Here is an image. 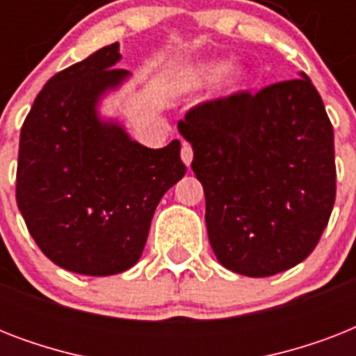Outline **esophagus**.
Segmentation results:
<instances>
[{
  "instance_id": "obj_1",
  "label": "esophagus",
  "mask_w": 356,
  "mask_h": 356,
  "mask_svg": "<svg viewBox=\"0 0 356 356\" xmlns=\"http://www.w3.org/2000/svg\"><path fill=\"white\" fill-rule=\"evenodd\" d=\"M181 159H183V162L186 164V166H190V164H192V159H194V151H192V145L186 144V142H184L183 147H181Z\"/></svg>"
}]
</instances>
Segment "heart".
<instances>
[{
  "instance_id": "heart-1",
  "label": "heart",
  "mask_w": 356,
  "mask_h": 356,
  "mask_svg": "<svg viewBox=\"0 0 356 356\" xmlns=\"http://www.w3.org/2000/svg\"><path fill=\"white\" fill-rule=\"evenodd\" d=\"M222 70H223V64L220 63H201L194 68L192 77H194L195 83H205V81L214 79ZM238 81H240V72H238V70H227L222 77V85L234 86Z\"/></svg>"
}]
</instances>
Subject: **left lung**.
Wrapping results in <instances>:
<instances>
[{
    "label": "left lung",
    "mask_w": 356,
    "mask_h": 356,
    "mask_svg": "<svg viewBox=\"0 0 356 356\" xmlns=\"http://www.w3.org/2000/svg\"><path fill=\"white\" fill-rule=\"evenodd\" d=\"M177 127L194 149L220 264L270 277L314 251L337 197V166L331 120L307 75L200 103Z\"/></svg>",
    "instance_id": "8db88e82"
}]
</instances>
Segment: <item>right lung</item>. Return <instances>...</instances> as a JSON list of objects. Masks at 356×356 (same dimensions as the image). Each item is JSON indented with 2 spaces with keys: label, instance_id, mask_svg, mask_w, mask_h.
I'll use <instances>...</instances> for the list:
<instances>
[{
  "label": "right lung",
  "instance_id": "right-lung-1",
  "mask_svg": "<svg viewBox=\"0 0 356 356\" xmlns=\"http://www.w3.org/2000/svg\"><path fill=\"white\" fill-rule=\"evenodd\" d=\"M111 44L47 81L19 133L16 201L42 253L81 275L138 262L159 201L186 173L181 142L149 149L96 105L127 79Z\"/></svg>",
  "mask_w": 356,
  "mask_h": 356
}]
</instances>
